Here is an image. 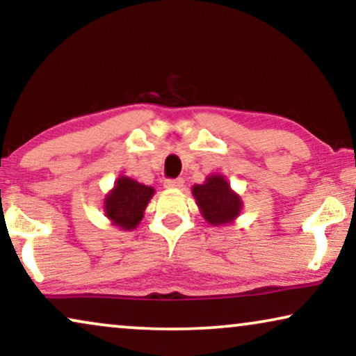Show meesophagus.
I'll return each instance as SVG.
<instances>
[{
  "label": "esophagus",
  "mask_w": 356,
  "mask_h": 356,
  "mask_svg": "<svg viewBox=\"0 0 356 356\" xmlns=\"http://www.w3.org/2000/svg\"><path fill=\"white\" fill-rule=\"evenodd\" d=\"M183 179L181 178H177V179H165V183H163V186L167 188V189H178V188H181L183 186Z\"/></svg>",
  "instance_id": "34e87169"
}]
</instances>
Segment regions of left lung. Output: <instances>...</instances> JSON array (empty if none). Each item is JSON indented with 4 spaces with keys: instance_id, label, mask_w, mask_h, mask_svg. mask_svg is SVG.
Returning a JSON list of instances; mask_svg holds the SVG:
<instances>
[{
    "instance_id": "8db88e82",
    "label": "left lung",
    "mask_w": 356,
    "mask_h": 356,
    "mask_svg": "<svg viewBox=\"0 0 356 356\" xmlns=\"http://www.w3.org/2000/svg\"><path fill=\"white\" fill-rule=\"evenodd\" d=\"M191 191L204 220L213 227L233 223L241 213L243 199L223 175H209L206 181L194 184Z\"/></svg>"
}]
</instances>
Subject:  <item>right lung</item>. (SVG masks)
<instances>
[{"instance_id":"add662e5","label":"right lung","mask_w":356,"mask_h":356,"mask_svg":"<svg viewBox=\"0 0 356 356\" xmlns=\"http://www.w3.org/2000/svg\"><path fill=\"white\" fill-rule=\"evenodd\" d=\"M154 193L155 189L152 186H145L121 175L104 199L105 217L120 230H134L143 220L144 211Z\"/></svg>"}]
</instances>
